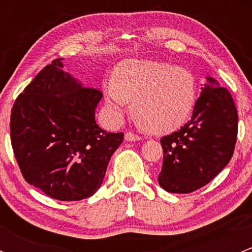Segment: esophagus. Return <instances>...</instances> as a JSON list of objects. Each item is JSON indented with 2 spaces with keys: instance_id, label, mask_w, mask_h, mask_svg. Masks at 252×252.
<instances>
[{
  "instance_id": "obj_1",
  "label": "esophagus",
  "mask_w": 252,
  "mask_h": 252,
  "mask_svg": "<svg viewBox=\"0 0 252 252\" xmlns=\"http://www.w3.org/2000/svg\"><path fill=\"white\" fill-rule=\"evenodd\" d=\"M124 139H126V141H139L141 138H140V136L135 135V134H133V133H130V131H129V133H126V135H124Z\"/></svg>"
}]
</instances>
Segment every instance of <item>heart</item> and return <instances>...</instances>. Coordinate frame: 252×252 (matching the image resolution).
<instances>
[{
    "label": "heart",
    "instance_id": "1",
    "mask_svg": "<svg viewBox=\"0 0 252 252\" xmlns=\"http://www.w3.org/2000/svg\"><path fill=\"white\" fill-rule=\"evenodd\" d=\"M102 89L116 121L122 119L133 102L138 124L154 134L180 128L192 114L197 100L196 79L190 70L152 60L122 61Z\"/></svg>",
    "mask_w": 252,
    "mask_h": 252
}]
</instances>
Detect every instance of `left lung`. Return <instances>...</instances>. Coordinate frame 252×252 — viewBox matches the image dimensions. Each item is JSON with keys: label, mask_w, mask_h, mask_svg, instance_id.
I'll return each instance as SVG.
<instances>
[{"label": "left lung", "mask_w": 252, "mask_h": 252, "mask_svg": "<svg viewBox=\"0 0 252 252\" xmlns=\"http://www.w3.org/2000/svg\"><path fill=\"white\" fill-rule=\"evenodd\" d=\"M238 113L232 95L207 77L191 119L161 139L163 164L158 184L166 191L188 194L210 183L234 152Z\"/></svg>", "instance_id": "left-lung-1"}]
</instances>
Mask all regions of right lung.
I'll list each match as a JSON object with an SVG mask.
<instances>
[{
	"instance_id": "obj_1",
	"label": "right lung",
	"mask_w": 252,
	"mask_h": 252,
	"mask_svg": "<svg viewBox=\"0 0 252 252\" xmlns=\"http://www.w3.org/2000/svg\"><path fill=\"white\" fill-rule=\"evenodd\" d=\"M46 65L24 89L11 113V141L24 179L60 201H78L100 189L123 133L96 124L101 91Z\"/></svg>"
}]
</instances>
